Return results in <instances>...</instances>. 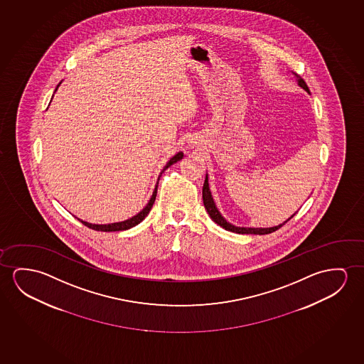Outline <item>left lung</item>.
<instances>
[{
    "mask_svg": "<svg viewBox=\"0 0 364 364\" xmlns=\"http://www.w3.org/2000/svg\"><path fill=\"white\" fill-rule=\"evenodd\" d=\"M297 83H299V85H300L301 88L306 90L308 93H310L308 84L305 83V80H304L301 77H297ZM203 203H204V207L207 209L208 214L210 215V218H212L215 223L220 225V227L225 230L240 233V235H269V233H272L274 230L281 228L284 224L287 223V222L295 215V214L291 215L290 218L287 219L284 223L280 224V225H276V227H271V228H245V227H235L233 224L228 223V222L222 217V214L219 213L217 207H215L214 200H213L212 194H210V191H209L208 175L205 176V181H204V185H203Z\"/></svg>",
    "mask_w": 364,
    "mask_h": 364,
    "instance_id": "8db88e82",
    "label": "left lung"
}]
</instances>
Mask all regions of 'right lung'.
<instances>
[{
	"mask_svg": "<svg viewBox=\"0 0 364 364\" xmlns=\"http://www.w3.org/2000/svg\"><path fill=\"white\" fill-rule=\"evenodd\" d=\"M184 156V154L183 152H178L175 156L171 157L170 160H168V164L165 165V168H162L161 173L168 168V166H171L175 162L179 161ZM161 173L159 175V179H157V184H159V180H160V176H161ZM157 184L155 186V191L152 193L151 199H150V202L147 203V205H146L142 210H141L139 214H136L134 217L132 218L127 219V220H124V222H119V223H112V224H90L87 223V222H83V220H80L82 223L85 225V227H88L90 230H100V232H117V230H129V228H132L134 225H137V224L141 223L144 219L146 218V215L150 213L151 210L152 205H154V203H155V199H156L157 194Z\"/></svg>",
	"mask_w": 364,
	"mask_h": 364,
	"instance_id": "obj_1",
	"label": "right lung"
}]
</instances>
